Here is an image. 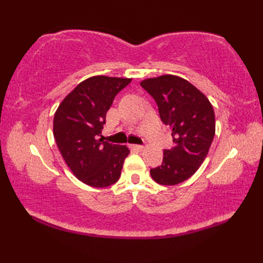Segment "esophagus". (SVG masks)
I'll use <instances>...</instances> for the list:
<instances>
[{"label":"esophagus","mask_w":263,"mask_h":263,"mask_svg":"<svg viewBox=\"0 0 263 263\" xmlns=\"http://www.w3.org/2000/svg\"><path fill=\"white\" fill-rule=\"evenodd\" d=\"M131 148L137 149V150H142L143 146H141V144H131Z\"/></svg>","instance_id":"esophagus-1"}]
</instances>
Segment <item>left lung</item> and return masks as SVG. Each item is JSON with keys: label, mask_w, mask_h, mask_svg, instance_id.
I'll list each match as a JSON object with an SVG mask.
<instances>
[{"label": "left lung", "mask_w": 263, "mask_h": 263, "mask_svg": "<svg viewBox=\"0 0 263 263\" xmlns=\"http://www.w3.org/2000/svg\"><path fill=\"white\" fill-rule=\"evenodd\" d=\"M158 106L161 122L172 131L173 147L163 163L150 170L161 185H176L199 170L214 140L215 111L204 95L183 78L166 74L140 82Z\"/></svg>", "instance_id": "1"}]
</instances>
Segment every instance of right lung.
<instances>
[{
	"mask_svg": "<svg viewBox=\"0 0 263 263\" xmlns=\"http://www.w3.org/2000/svg\"><path fill=\"white\" fill-rule=\"evenodd\" d=\"M132 79L96 76L79 83L55 111L53 133L66 165L78 180L93 187L119 181L126 146L98 140L115 96Z\"/></svg>",
	"mask_w": 263,
	"mask_h": 263,
	"instance_id": "add662e5",
	"label": "right lung"
}]
</instances>
